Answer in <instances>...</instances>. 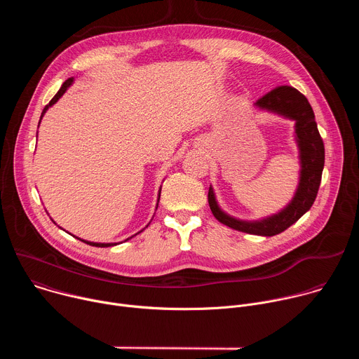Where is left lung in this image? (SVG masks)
I'll use <instances>...</instances> for the list:
<instances>
[{
  "label": "left lung",
  "mask_w": 359,
  "mask_h": 359,
  "mask_svg": "<svg viewBox=\"0 0 359 359\" xmlns=\"http://www.w3.org/2000/svg\"><path fill=\"white\" fill-rule=\"evenodd\" d=\"M254 107L295 122L294 136L298 146L299 180L294 197L276 215L260 220H240L222 210L216 200L215 190L210 186L209 206L220 223L234 230L271 237L287 230L311 209L321 183L325 150L310 102L295 88L287 85L278 86L260 97Z\"/></svg>",
  "instance_id": "1"
}]
</instances>
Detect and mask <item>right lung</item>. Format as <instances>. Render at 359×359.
<instances>
[{"instance_id":"add662e5","label":"right lung","mask_w":359,"mask_h":359,"mask_svg":"<svg viewBox=\"0 0 359 359\" xmlns=\"http://www.w3.org/2000/svg\"><path fill=\"white\" fill-rule=\"evenodd\" d=\"M72 83H74V78H69V79H67V81L62 83L61 89L57 92V95H55L53 99H50L49 104L43 108V111H42V114H41V118H39V123H41V119L43 118V115L46 114V111H48L50 107L57 104V102L60 100V97L68 90V88H69ZM36 135H38V133H36ZM159 198H161V190H159V196H158V204H159ZM158 204H156V209H158ZM54 223H55V222H54ZM147 226H149V224H147ZM147 226H146V227H147ZM146 227H144V229H146ZM144 229H143V230H144ZM143 230H140L139 233H142ZM139 233H136V234H139ZM136 234H135V236H136ZM132 237H133V236H132ZM132 237H129V238H132ZM76 238H78V237H76ZM129 238H128V240H129ZM78 240H81V241H83V243H86V244H89V245H93V247H112V245L119 244V243H93V241H86V240H82V238H78ZM125 241H126V240H125Z\"/></svg>"}]
</instances>
